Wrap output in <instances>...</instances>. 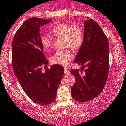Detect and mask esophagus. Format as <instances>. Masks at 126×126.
<instances>
[{
    "label": "esophagus",
    "mask_w": 126,
    "mask_h": 126,
    "mask_svg": "<svg viewBox=\"0 0 126 126\" xmlns=\"http://www.w3.org/2000/svg\"><path fill=\"white\" fill-rule=\"evenodd\" d=\"M64 74H69V71L66 68H64Z\"/></svg>",
    "instance_id": "1"
}]
</instances>
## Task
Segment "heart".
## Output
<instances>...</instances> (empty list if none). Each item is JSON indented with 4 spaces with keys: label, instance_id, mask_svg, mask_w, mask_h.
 <instances>
[{
    "label": "heart",
    "instance_id": "obj_1",
    "mask_svg": "<svg viewBox=\"0 0 126 126\" xmlns=\"http://www.w3.org/2000/svg\"><path fill=\"white\" fill-rule=\"evenodd\" d=\"M55 38H63V44L65 47H71L78 50L82 46L84 40L83 32L78 26H72L65 22L56 24L50 29ZM40 43L44 50H48L52 47L54 38L49 34H42L39 38ZM74 54L69 48L58 50L51 57V62L54 64L66 66L73 58Z\"/></svg>",
    "mask_w": 126,
    "mask_h": 126
}]
</instances>
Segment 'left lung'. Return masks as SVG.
<instances>
[{
  "label": "left lung",
  "instance_id": "1",
  "mask_svg": "<svg viewBox=\"0 0 126 126\" xmlns=\"http://www.w3.org/2000/svg\"><path fill=\"white\" fill-rule=\"evenodd\" d=\"M74 62L82 65L72 69L76 77L71 95L78 102H88L99 95L109 72V45L106 35L92 19L84 21V40ZM85 67L87 69L83 70Z\"/></svg>",
  "mask_w": 126,
  "mask_h": 126
}]
</instances>
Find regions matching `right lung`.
I'll list each match as a JSON object with an SVG mask.
<instances>
[{
  "label": "right lung",
  "mask_w": 126,
  "mask_h": 126,
  "mask_svg": "<svg viewBox=\"0 0 126 126\" xmlns=\"http://www.w3.org/2000/svg\"><path fill=\"white\" fill-rule=\"evenodd\" d=\"M51 19L32 17L17 30L12 42V66L24 92L33 102L49 105L55 101L57 91L64 74L59 64L42 71L48 64L40 43L39 27Z\"/></svg>",
  "instance_id": "obj_1"
}]
</instances>
